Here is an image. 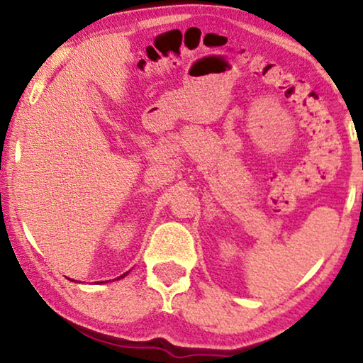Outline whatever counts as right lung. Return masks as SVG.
<instances>
[{
  "instance_id": "obj_1",
  "label": "right lung",
  "mask_w": 363,
  "mask_h": 363,
  "mask_svg": "<svg viewBox=\"0 0 363 363\" xmlns=\"http://www.w3.org/2000/svg\"><path fill=\"white\" fill-rule=\"evenodd\" d=\"M127 274H128V272H125V274H122V276H118V277H117V279H122V277H125ZM106 282H107V281H106Z\"/></svg>"
}]
</instances>
